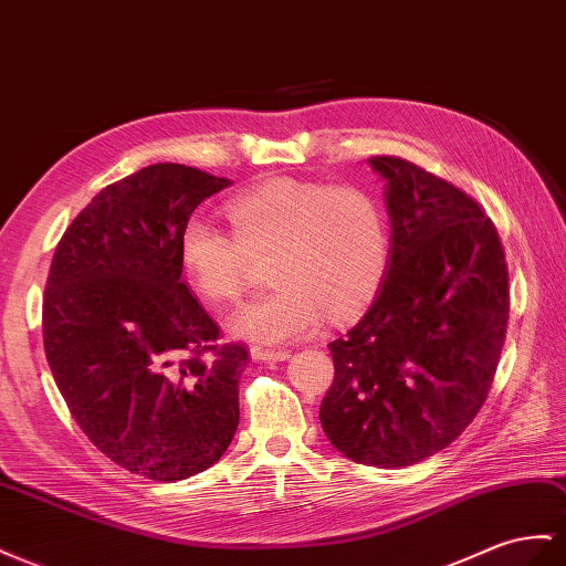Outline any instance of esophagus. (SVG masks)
<instances>
[{
  "mask_svg": "<svg viewBox=\"0 0 566 566\" xmlns=\"http://www.w3.org/2000/svg\"><path fill=\"white\" fill-rule=\"evenodd\" d=\"M250 355H252V359H256V361H266V359L285 361V359H290L287 349H269V347H259V345H252V347H250Z\"/></svg>",
  "mask_w": 566,
  "mask_h": 566,
  "instance_id": "esophagus-1",
  "label": "esophagus"
}]
</instances>
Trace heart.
Here are the masks:
<instances>
[{
	"instance_id": "1",
	"label": "heart",
	"mask_w": 566,
	"mask_h": 566,
	"mask_svg": "<svg viewBox=\"0 0 566 566\" xmlns=\"http://www.w3.org/2000/svg\"><path fill=\"white\" fill-rule=\"evenodd\" d=\"M226 213L233 233L207 217H190L178 250L188 281L213 307L242 295L252 259L271 256L273 287L231 318L240 338H304L324 312L335 318L361 307L384 279L388 219L376 197L359 186L279 178L240 192Z\"/></svg>"
}]
</instances>
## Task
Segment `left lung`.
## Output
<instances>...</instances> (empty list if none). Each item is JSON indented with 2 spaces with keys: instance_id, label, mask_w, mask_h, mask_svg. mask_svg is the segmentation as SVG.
<instances>
[{
  "instance_id": "1",
  "label": "left lung",
  "mask_w": 566,
  "mask_h": 566,
  "mask_svg": "<svg viewBox=\"0 0 566 566\" xmlns=\"http://www.w3.org/2000/svg\"><path fill=\"white\" fill-rule=\"evenodd\" d=\"M369 164L386 180L388 273L328 345L335 378L318 419L347 460L397 469L448 448L479 415L505 345L510 276L467 192L400 157Z\"/></svg>"
}]
</instances>
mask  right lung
<instances>
[{"label":"right lung","instance_id":"1","mask_svg":"<svg viewBox=\"0 0 566 566\" xmlns=\"http://www.w3.org/2000/svg\"><path fill=\"white\" fill-rule=\"evenodd\" d=\"M231 186L182 164H151L95 195L59 240L42 338L73 419L112 462L182 481L221 460L238 431L245 345L180 279V231Z\"/></svg>","mask_w":566,"mask_h":566}]
</instances>
